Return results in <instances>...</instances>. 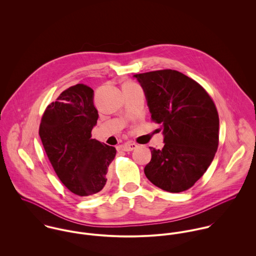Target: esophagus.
I'll list each match as a JSON object with an SVG mask.
<instances>
[{
	"mask_svg": "<svg viewBox=\"0 0 256 256\" xmlns=\"http://www.w3.org/2000/svg\"><path fill=\"white\" fill-rule=\"evenodd\" d=\"M137 145L136 144H131V143H126V144H124V145H122L121 148H122V150H125V152H131V150H135L136 148H137Z\"/></svg>",
	"mask_w": 256,
	"mask_h": 256,
	"instance_id": "1",
	"label": "esophagus"
}]
</instances>
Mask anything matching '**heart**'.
Returning <instances> with one entry per match:
<instances>
[{
  "label": "heart",
  "instance_id": "1",
  "mask_svg": "<svg viewBox=\"0 0 256 256\" xmlns=\"http://www.w3.org/2000/svg\"><path fill=\"white\" fill-rule=\"evenodd\" d=\"M134 84V82H126V84Z\"/></svg>",
  "mask_w": 256,
  "mask_h": 256
}]
</instances>
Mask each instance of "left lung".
<instances>
[{"instance_id":"1","label":"left lung","mask_w":256,"mask_h":256,"mask_svg":"<svg viewBox=\"0 0 256 256\" xmlns=\"http://www.w3.org/2000/svg\"><path fill=\"white\" fill-rule=\"evenodd\" d=\"M144 90L150 118L162 127L164 146H150L146 178L158 188L178 193L206 172L219 145V115L209 94L176 70L134 74Z\"/></svg>"}]
</instances>
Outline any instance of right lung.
I'll use <instances>...</instances> for the list:
<instances>
[{"label": "right lung", "instance_id": "right-lung-1", "mask_svg": "<svg viewBox=\"0 0 256 256\" xmlns=\"http://www.w3.org/2000/svg\"><path fill=\"white\" fill-rule=\"evenodd\" d=\"M98 118L94 90L82 84L65 90L44 111L39 136L57 176L74 194L102 190L116 148L92 139Z\"/></svg>", "mask_w": 256, "mask_h": 256}]
</instances>
